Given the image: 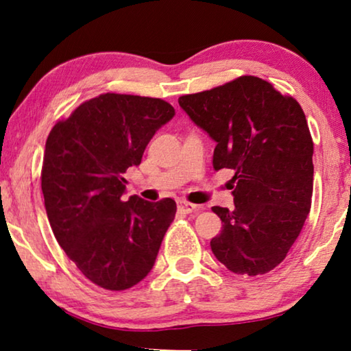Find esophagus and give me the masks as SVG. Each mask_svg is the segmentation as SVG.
<instances>
[{
	"label": "esophagus",
	"mask_w": 351,
	"mask_h": 351,
	"mask_svg": "<svg viewBox=\"0 0 351 351\" xmlns=\"http://www.w3.org/2000/svg\"><path fill=\"white\" fill-rule=\"evenodd\" d=\"M177 208H179V210H182V213H185V214H191V213H196V210H198V206L193 203H189V201H185V199H177Z\"/></svg>",
	"instance_id": "esophagus-1"
}]
</instances>
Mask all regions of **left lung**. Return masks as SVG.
<instances>
[{
  "label": "left lung",
  "instance_id": "1",
  "mask_svg": "<svg viewBox=\"0 0 351 351\" xmlns=\"http://www.w3.org/2000/svg\"><path fill=\"white\" fill-rule=\"evenodd\" d=\"M179 105L217 143L214 169L234 174V208H213L223 223L210 239L214 256L237 275L268 273L286 258L311 208L313 141L304 110L257 76L182 95Z\"/></svg>",
  "mask_w": 351,
  "mask_h": 351
}]
</instances>
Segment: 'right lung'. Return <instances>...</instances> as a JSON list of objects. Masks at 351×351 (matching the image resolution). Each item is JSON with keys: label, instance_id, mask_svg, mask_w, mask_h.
<instances>
[{"label": "right lung", "instance_id": "obj_1", "mask_svg": "<svg viewBox=\"0 0 351 351\" xmlns=\"http://www.w3.org/2000/svg\"><path fill=\"white\" fill-rule=\"evenodd\" d=\"M176 114L161 99L100 94L57 121L46 141L41 190L51 228L78 270L104 289L136 286L155 265L176 201L126 191L155 132Z\"/></svg>", "mask_w": 351, "mask_h": 351}]
</instances>
